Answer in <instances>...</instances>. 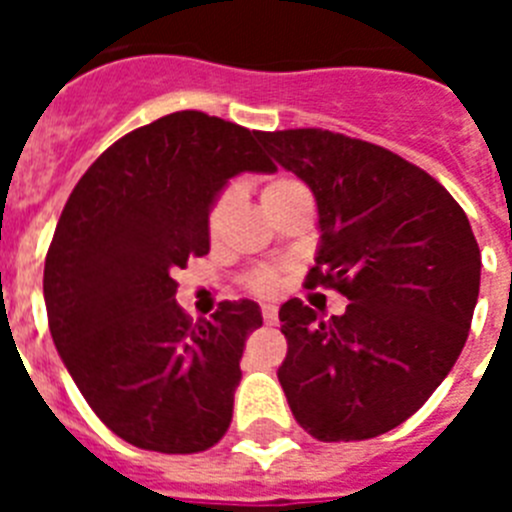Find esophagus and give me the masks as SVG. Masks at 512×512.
<instances>
[{
	"label": "esophagus",
	"instance_id": "obj_1",
	"mask_svg": "<svg viewBox=\"0 0 512 512\" xmlns=\"http://www.w3.org/2000/svg\"><path fill=\"white\" fill-rule=\"evenodd\" d=\"M261 315H264V323L266 325L277 323V307H274V305H264V307H261Z\"/></svg>",
	"mask_w": 512,
	"mask_h": 512
}]
</instances>
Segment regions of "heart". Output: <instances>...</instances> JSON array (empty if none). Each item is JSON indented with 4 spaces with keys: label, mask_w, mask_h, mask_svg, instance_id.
<instances>
[{
    "label": "heart",
    "mask_w": 512,
    "mask_h": 512,
    "mask_svg": "<svg viewBox=\"0 0 512 512\" xmlns=\"http://www.w3.org/2000/svg\"><path fill=\"white\" fill-rule=\"evenodd\" d=\"M295 194H307L305 187H302L297 179H292V176H274V179H269V182L264 184V189H261V205L269 207L274 205V202L289 200V197H295ZM230 200H233V194L223 192L215 202H212L210 212H207V228H210V233H217V230H220ZM251 287L256 289V292H261V295H266V292H271V289L277 287V277L269 274V271H259V274L251 279Z\"/></svg>",
    "instance_id": "obj_1"
}]
</instances>
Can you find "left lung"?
<instances>
[{"label": "left lung", "instance_id": "left-lung-1", "mask_svg": "<svg viewBox=\"0 0 512 512\" xmlns=\"http://www.w3.org/2000/svg\"><path fill=\"white\" fill-rule=\"evenodd\" d=\"M318 202L310 287L343 315L287 300L279 384L318 441H364L410 418L459 359L479 297L472 225L431 174L366 140L318 128L256 133Z\"/></svg>", "mask_w": 512, "mask_h": 512}]
</instances>
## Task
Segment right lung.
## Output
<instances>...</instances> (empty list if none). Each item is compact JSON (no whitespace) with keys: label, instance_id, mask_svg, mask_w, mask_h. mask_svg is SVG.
<instances>
[{"label":"right lung","instance_id":"obj_1","mask_svg":"<svg viewBox=\"0 0 512 512\" xmlns=\"http://www.w3.org/2000/svg\"><path fill=\"white\" fill-rule=\"evenodd\" d=\"M251 130L184 110L112 143L81 176L45 256L58 356L89 408L138 449L197 454L233 418L253 300L192 323L174 274L210 251L207 212L233 176L277 166Z\"/></svg>","mask_w":512,"mask_h":512}]
</instances>
